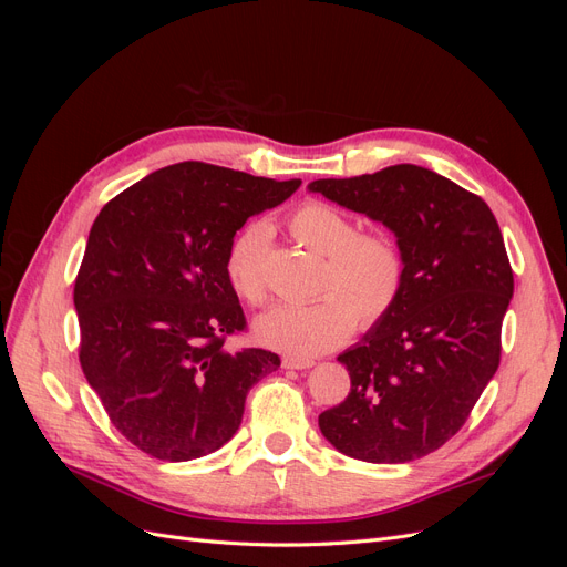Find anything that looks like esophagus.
<instances>
[{
	"label": "esophagus",
	"mask_w": 567,
	"mask_h": 567,
	"mask_svg": "<svg viewBox=\"0 0 567 567\" xmlns=\"http://www.w3.org/2000/svg\"><path fill=\"white\" fill-rule=\"evenodd\" d=\"M315 367L312 359H302V357H284V369H310Z\"/></svg>",
	"instance_id": "esophagus-1"
}]
</instances>
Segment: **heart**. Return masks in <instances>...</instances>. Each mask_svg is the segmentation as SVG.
I'll list each match as a JSON object with an SVG mask.
<instances>
[{
  "label": "heart",
  "instance_id": "1",
  "mask_svg": "<svg viewBox=\"0 0 567 567\" xmlns=\"http://www.w3.org/2000/svg\"><path fill=\"white\" fill-rule=\"evenodd\" d=\"M288 229L296 241L326 257L319 300L310 305H277L255 321L262 346L293 357H317L346 342L357 319L379 323L400 300L404 260L398 244L385 234H357L354 221L321 200H307L290 215ZM262 221L246 227L227 252V279L244 302L260 307L267 300Z\"/></svg>",
  "mask_w": 567,
  "mask_h": 567
}]
</instances>
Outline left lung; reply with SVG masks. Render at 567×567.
Here are the masks:
<instances>
[{"mask_svg": "<svg viewBox=\"0 0 567 567\" xmlns=\"http://www.w3.org/2000/svg\"><path fill=\"white\" fill-rule=\"evenodd\" d=\"M310 192L398 236L404 286L390 315L338 357L350 392L319 416L333 447L369 463L440 450L466 423L502 357L513 271L487 203L419 165H390Z\"/></svg>", "mask_w": 567, "mask_h": 567, "instance_id": "8db88e82", "label": "left lung"}]
</instances>
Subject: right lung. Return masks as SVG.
<instances>
[{"label":"right lung","instance_id":"1","mask_svg":"<svg viewBox=\"0 0 567 567\" xmlns=\"http://www.w3.org/2000/svg\"><path fill=\"white\" fill-rule=\"evenodd\" d=\"M298 186L186 161L132 184L94 219L73 293L80 364L111 423L148 456L219 450L248 390L281 367L274 352L225 348L246 329L225 262L246 219Z\"/></svg>","mask_w":567,"mask_h":567}]
</instances>
